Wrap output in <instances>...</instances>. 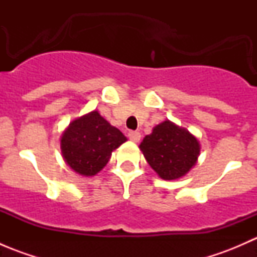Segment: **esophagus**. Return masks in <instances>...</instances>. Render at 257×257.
I'll use <instances>...</instances> for the list:
<instances>
[{"mask_svg":"<svg viewBox=\"0 0 257 257\" xmlns=\"http://www.w3.org/2000/svg\"><path fill=\"white\" fill-rule=\"evenodd\" d=\"M128 138L131 139L132 142H139L141 141V133L139 132H136V131H131L128 133Z\"/></svg>","mask_w":257,"mask_h":257,"instance_id":"1","label":"esophagus"}]
</instances>
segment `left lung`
Returning a JSON list of instances; mask_svg holds the SVG:
<instances>
[{
    "mask_svg": "<svg viewBox=\"0 0 257 257\" xmlns=\"http://www.w3.org/2000/svg\"><path fill=\"white\" fill-rule=\"evenodd\" d=\"M148 164L164 180L185 175L198 160L200 145L186 129L165 120L139 145Z\"/></svg>",
    "mask_w": 257,
    "mask_h": 257,
    "instance_id": "obj_1",
    "label": "left lung"
}]
</instances>
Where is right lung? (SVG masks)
Masks as SVG:
<instances>
[{
	"label": "right lung",
	"mask_w": 257,
	"mask_h": 257,
	"mask_svg": "<svg viewBox=\"0 0 257 257\" xmlns=\"http://www.w3.org/2000/svg\"><path fill=\"white\" fill-rule=\"evenodd\" d=\"M126 141L98 112L72 121L61 139L62 154L76 173L92 177L105 167L114 149Z\"/></svg>",
	"instance_id": "right-lung-1"
}]
</instances>
